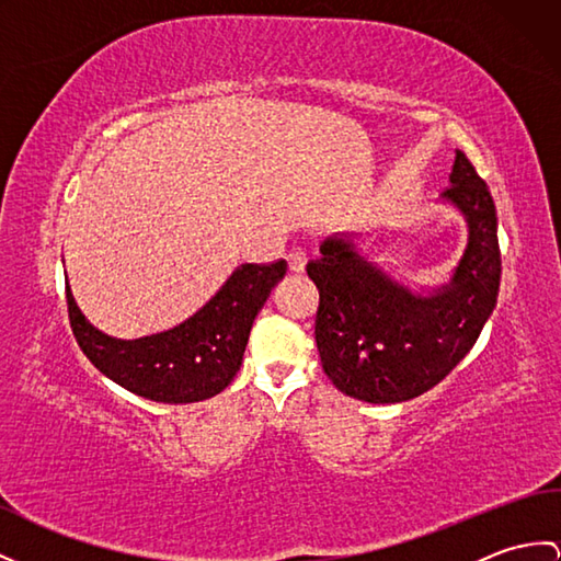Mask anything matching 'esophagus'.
I'll return each mask as SVG.
<instances>
[{
	"instance_id": "obj_1",
	"label": "esophagus",
	"mask_w": 561,
	"mask_h": 561,
	"mask_svg": "<svg viewBox=\"0 0 561 561\" xmlns=\"http://www.w3.org/2000/svg\"><path fill=\"white\" fill-rule=\"evenodd\" d=\"M305 266H307V252L302 248H293L288 252V268L293 273H302Z\"/></svg>"
}]
</instances>
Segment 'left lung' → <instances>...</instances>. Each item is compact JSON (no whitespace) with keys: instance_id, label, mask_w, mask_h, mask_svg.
<instances>
[{"instance_id":"left-lung-1","label":"left lung","mask_w":561,"mask_h":561,"mask_svg":"<svg viewBox=\"0 0 561 561\" xmlns=\"http://www.w3.org/2000/svg\"><path fill=\"white\" fill-rule=\"evenodd\" d=\"M469 224V244L453 283L414 295L331 238L307 264L319 288L317 347L333 386L364 402L419 398L467 357L497 302L500 242L495 202L473 163L457 152L443 193Z\"/></svg>"}]
</instances>
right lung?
<instances>
[{"mask_svg":"<svg viewBox=\"0 0 561 561\" xmlns=\"http://www.w3.org/2000/svg\"><path fill=\"white\" fill-rule=\"evenodd\" d=\"M285 268V259L242 264L195 317L138 340L108 337L90 325L66 283L68 321L85 357L121 388L163 404L209 400L240 371L254 317Z\"/></svg>","mask_w":561,"mask_h":561,"instance_id":"obj_1","label":"right lung"}]
</instances>
